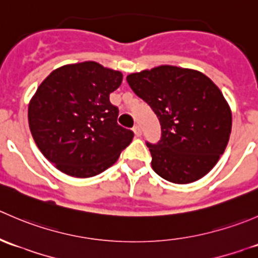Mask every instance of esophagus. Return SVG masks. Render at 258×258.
I'll return each instance as SVG.
<instances>
[{
	"instance_id": "esophagus-1",
	"label": "esophagus",
	"mask_w": 258,
	"mask_h": 258,
	"mask_svg": "<svg viewBox=\"0 0 258 258\" xmlns=\"http://www.w3.org/2000/svg\"><path fill=\"white\" fill-rule=\"evenodd\" d=\"M134 132H135V135H136L137 137H140L142 135V130H141V127L139 126V124H136V126L134 127Z\"/></svg>"
}]
</instances>
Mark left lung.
<instances>
[{"label":"left lung","mask_w":258,"mask_h":258,"mask_svg":"<svg viewBox=\"0 0 258 258\" xmlns=\"http://www.w3.org/2000/svg\"><path fill=\"white\" fill-rule=\"evenodd\" d=\"M127 82L160 121L161 140L146 142L153 171L179 184L209 173L225 152L232 127L217 86L201 72L176 66L131 74Z\"/></svg>","instance_id":"left-lung-1"}]
</instances>
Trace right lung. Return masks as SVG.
Returning a JSON list of instances; mask_svg holds the SVG:
<instances>
[{"label":"right lung","instance_id":"obj_1","mask_svg":"<svg viewBox=\"0 0 258 258\" xmlns=\"http://www.w3.org/2000/svg\"><path fill=\"white\" fill-rule=\"evenodd\" d=\"M122 74L93 61L67 64L49 74L28 106V124L42 155L74 177L107 170L134 139L117 123L110 93Z\"/></svg>","mask_w":258,"mask_h":258}]
</instances>
